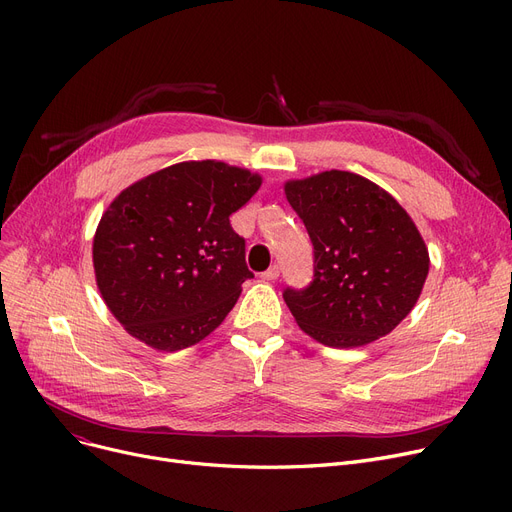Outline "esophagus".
I'll return each mask as SVG.
<instances>
[{
	"instance_id": "obj_1",
	"label": "esophagus",
	"mask_w": 512,
	"mask_h": 512,
	"mask_svg": "<svg viewBox=\"0 0 512 512\" xmlns=\"http://www.w3.org/2000/svg\"><path fill=\"white\" fill-rule=\"evenodd\" d=\"M278 276H280V267H278V265H272L270 270H265V272L261 274V278H263V280H267V282H274V280H278Z\"/></svg>"
}]
</instances>
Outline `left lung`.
Masks as SVG:
<instances>
[{"instance_id":"obj_1","label":"left lung","mask_w":512,"mask_h":512,"mask_svg":"<svg viewBox=\"0 0 512 512\" xmlns=\"http://www.w3.org/2000/svg\"><path fill=\"white\" fill-rule=\"evenodd\" d=\"M284 193L313 242V282L284 290L299 328L332 348L390 334L415 307L429 272L411 215L382 186L342 170L288 180Z\"/></svg>"}]
</instances>
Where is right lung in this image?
Masks as SVG:
<instances>
[{"label": "right lung", "mask_w": 512, "mask_h": 512, "mask_svg": "<svg viewBox=\"0 0 512 512\" xmlns=\"http://www.w3.org/2000/svg\"><path fill=\"white\" fill-rule=\"evenodd\" d=\"M259 186V174L224 161H182L110 203L93 238V267L101 299L130 336L174 353L222 324L253 278L230 215Z\"/></svg>", "instance_id": "obj_1"}]
</instances>
